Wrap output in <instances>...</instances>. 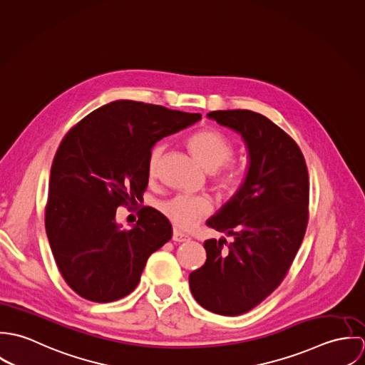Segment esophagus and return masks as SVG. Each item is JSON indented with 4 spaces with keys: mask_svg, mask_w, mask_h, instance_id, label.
I'll list each match as a JSON object with an SVG mask.
<instances>
[{
    "mask_svg": "<svg viewBox=\"0 0 365 365\" xmlns=\"http://www.w3.org/2000/svg\"><path fill=\"white\" fill-rule=\"evenodd\" d=\"M173 240L177 242V243H182V242H188L190 237H188L187 235H184V233H181V232H178V230L174 229V232H173Z\"/></svg>",
    "mask_w": 365,
    "mask_h": 365,
    "instance_id": "1",
    "label": "esophagus"
}]
</instances>
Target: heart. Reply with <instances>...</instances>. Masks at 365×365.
Returning <instances> with one entry per match:
<instances>
[{"label": "heart", "mask_w": 365, "mask_h": 365, "mask_svg": "<svg viewBox=\"0 0 365 365\" xmlns=\"http://www.w3.org/2000/svg\"><path fill=\"white\" fill-rule=\"evenodd\" d=\"M187 146L195 160L208 171H213L226 164L235 153L233 143L223 133L215 129H202L192 133L187 140ZM161 153L163 146L160 143L155 145L149 153L148 175L150 178L156 177ZM237 182L239 175L233 168H227L217 178V184L223 190H233ZM160 210L174 227L187 230L208 212L209 202L200 195H175L161 202Z\"/></svg>", "instance_id": "b5f03b06"}]
</instances>
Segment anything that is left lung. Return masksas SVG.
I'll return each instance as SVG.
<instances>
[{"mask_svg": "<svg viewBox=\"0 0 365 365\" xmlns=\"http://www.w3.org/2000/svg\"><path fill=\"white\" fill-rule=\"evenodd\" d=\"M207 116L242 136L249 165L235 195L207 220L233 240L204 243L207 261L190 274V288L202 308L236 316L265 299L297 256L308 225V168L298 145L264 115L233 109Z\"/></svg>", "mask_w": 365, "mask_h": 365, "instance_id": "8db88e82", "label": "left lung"}]
</instances>
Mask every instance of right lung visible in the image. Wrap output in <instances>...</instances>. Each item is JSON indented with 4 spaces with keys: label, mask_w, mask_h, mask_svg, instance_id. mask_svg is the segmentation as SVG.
<instances>
[{
    "label": "right lung",
    "mask_w": 365,
    "mask_h": 365,
    "mask_svg": "<svg viewBox=\"0 0 365 365\" xmlns=\"http://www.w3.org/2000/svg\"><path fill=\"white\" fill-rule=\"evenodd\" d=\"M200 119L201 113L119 100L64 136L53 160L45 226L56 264L80 297H126L150 255L171 239V225L156 209L143 207L132 229H122L116 208L136 205L143 195L157 142Z\"/></svg>",
    "instance_id": "add662e5"
}]
</instances>
